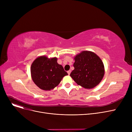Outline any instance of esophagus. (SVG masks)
<instances>
[{
  "mask_svg": "<svg viewBox=\"0 0 132 132\" xmlns=\"http://www.w3.org/2000/svg\"><path fill=\"white\" fill-rule=\"evenodd\" d=\"M71 70H69V71H67V73H68V75H70V74H71Z\"/></svg>",
  "mask_w": 132,
  "mask_h": 132,
  "instance_id": "34e87169",
  "label": "esophagus"
}]
</instances>
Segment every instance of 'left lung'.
Instances as JSON below:
<instances>
[{
    "label": "left lung",
    "instance_id": "1",
    "mask_svg": "<svg viewBox=\"0 0 132 132\" xmlns=\"http://www.w3.org/2000/svg\"><path fill=\"white\" fill-rule=\"evenodd\" d=\"M73 64L74 70L70 76L78 85L87 89L98 85L104 74L102 60L95 53L82 51L76 55Z\"/></svg>",
    "mask_w": 132,
    "mask_h": 132
}]
</instances>
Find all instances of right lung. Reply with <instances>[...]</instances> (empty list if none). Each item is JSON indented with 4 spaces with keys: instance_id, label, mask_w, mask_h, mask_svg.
<instances>
[{
    "instance_id": "add662e5",
    "label": "right lung",
    "mask_w": 132,
    "mask_h": 132,
    "mask_svg": "<svg viewBox=\"0 0 132 132\" xmlns=\"http://www.w3.org/2000/svg\"><path fill=\"white\" fill-rule=\"evenodd\" d=\"M30 71L34 82L44 90L57 86L62 78L68 75L63 67L57 63V58L49 59L44 55L33 61Z\"/></svg>"
}]
</instances>
